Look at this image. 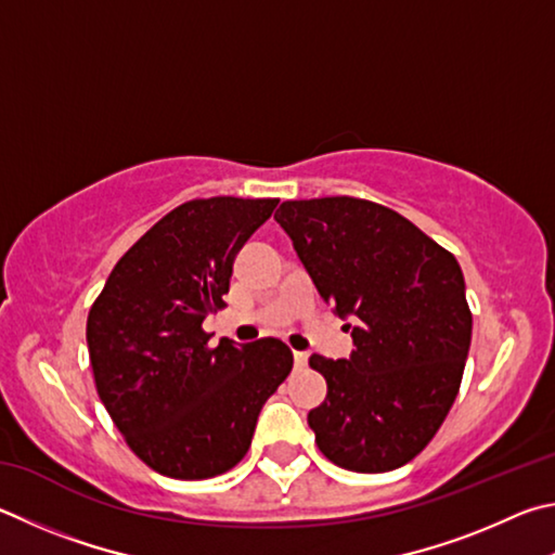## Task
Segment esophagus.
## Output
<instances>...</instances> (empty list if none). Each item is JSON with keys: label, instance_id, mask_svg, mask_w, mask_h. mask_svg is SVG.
<instances>
[{"label": "esophagus", "instance_id": "obj_1", "mask_svg": "<svg viewBox=\"0 0 555 555\" xmlns=\"http://www.w3.org/2000/svg\"><path fill=\"white\" fill-rule=\"evenodd\" d=\"M307 361H309V356L305 351H295V367L302 371V367H307Z\"/></svg>", "mask_w": 555, "mask_h": 555}]
</instances>
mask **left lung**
<instances>
[{
	"instance_id": "1",
	"label": "left lung",
	"mask_w": 555,
	"mask_h": 555,
	"mask_svg": "<svg viewBox=\"0 0 555 555\" xmlns=\"http://www.w3.org/2000/svg\"><path fill=\"white\" fill-rule=\"evenodd\" d=\"M314 287L356 317L348 361L312 356L326 400L307 422L338 468L387 473L420 455L451 412L468 358L473 314L459 260L402 214L358 197L283 202Z\"/></svg>"
}]
</instances>
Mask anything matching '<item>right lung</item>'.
Here are the masks:
<instances>
[{
    "label": "right lung",
    "mask_w": 555,
    "mask_h": 555,
    "mask_svg": "<svg viewBox=\"0 0 555 555\" xmlns=\"http://www.w3.org/2000/svg\"><path fill=\"white\" fill-rule=\"evenodd\" d=\"M280 199H190L116 262L87 317L100 400L139 459L175 480L231 470L268 397L293 371L278 338L209 346L243 243Z\"/></svg>",
    "instance_id": "add662e5"
}]
</instances>
